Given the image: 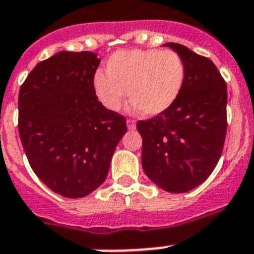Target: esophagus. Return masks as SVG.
Segmentation results:
<instances>
[{
	"instance_id": "1",
	"label": "esophagus",
	"mask_w": 254,
	"mask_h": 254,
	"mask_svg": "<svg viewBox=\"0 0 254 254\" xmlns=\"http://www.w3.org/2000/svg\"><path fill=\"white\" fill-rule=\"evenodd\" d=\"M127 124L129 130H134V129H135V123H134V120H127Z\"/></svg>"
}]
</instances>
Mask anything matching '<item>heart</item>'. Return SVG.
<instances>
[{"label": "heart", "instance_id": "obj_1", "mask_svg": "<svg viewBox=\"0 0 254 254\" xmlns=\"http://www.w3.org/2000/svg\"><path fill=\"white\" fill-rule=\"evenodd\" d=\"M186 67L172 50H124L107 62V72L94 74V90L106 108L120 110L125 97L131 110L159 116L177 101L185 82Z\"/></svg>", "mask_w": 254, "mask_h": 254}]
</instances>
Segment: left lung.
I'll return each mask as SVG.
<instances>
[{
	"label": "left lung",
	"mask_w": 254,
	"mask_h": 254,
	"mask_svg": "<svg viewBox=\"0 0 254 254\" xmlns=\"http://www.w3.org/2000/svg\"><path fill=\"white\" fill-rule=\"evenodd\" d=\"M186 67L173 106L137 123L146 176L168 192H187L204 182L222 155L227 130L226 82L210 59L168 42Z\"/></svg>",
	"instance_id": "1"
}]
</instances>
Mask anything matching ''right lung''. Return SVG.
Here are the masks:
<instances>
[{
    "label": "right lung",
    "mask_w": 254,
    "mask_h": 254,
    "mask_svg": "<svg viewBox=\"0 0 254 254\" xmlns=\"http://www.w3.org/2000/svg\"><path fill=\"white\" fill-rule=\"evenodd\" d=\"M101 59L90 51H61L40 62L19 90L18 129L32 170L50 190L78 199L106 181L123 115L94 90Z\"/></svg>",
    "instance_id": "1"
}]
</instances>
